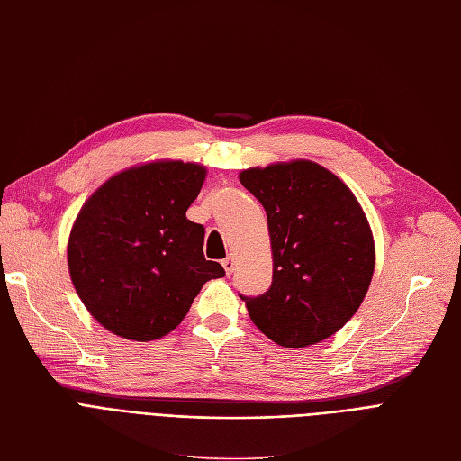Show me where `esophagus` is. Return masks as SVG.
<instances>
[{
  "label": "esophagus",
  "mask_w": 461,
  "mask_h": 461,
  "mask_svg": "<svg viewBox=\"0 0 461 461\" xmlns=\"http://www.w3.org/2000/svg\"><path fill=\"white\" fill-rule=\"evenodd\" d=\"M221 266H224V270H226V274L230 276V274L233 272V268H235V260H233V257H228V258H224V260H221Z\"/></svg>",
  "instance_id": "1"
}]
</instances>
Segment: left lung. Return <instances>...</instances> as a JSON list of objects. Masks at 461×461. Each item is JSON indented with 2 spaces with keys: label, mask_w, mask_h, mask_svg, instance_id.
Listing matches in <instances>:
<instances>
[{
  "label": "left lung",
  "mask_w": 461,
  "mask_h": 461,
  "mask_svg": "<svg viewBox=\"0 0 461 461\" xmlns=\"http://www.w3.org/2000/svg\"><path fill=\"white\" fill-rule=\"evenodd\" d=\"M268 216L274 274L260 296H243L257 328L285 348L331 337L356 314L375 268L367 218L354 193L312 160L240 174Z\"/></svg>",
  "instance_id": "1"
}]
</instances>
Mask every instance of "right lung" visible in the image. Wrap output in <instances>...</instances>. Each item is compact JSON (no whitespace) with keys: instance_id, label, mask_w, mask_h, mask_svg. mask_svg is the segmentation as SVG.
<instances>
[{"instance_id":"1","label":"right lung","mask_w":461,"mask_h":461,"mask_svg":"<svg viewBox=\"0 0 461 461\" xmlns=\"http://www.w3.org/2000/svg\"><path fill=\"white\" fill-rule=\"evenodd\" d=\"M204 176L195 162H147L113 176L82 206L68 237V272L111 333L165 337L206 281L226 276L204 258V228L185 216Z\"/></svg>"}]
</instances>
